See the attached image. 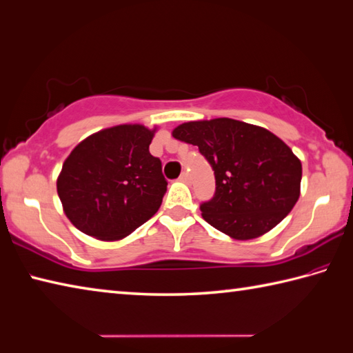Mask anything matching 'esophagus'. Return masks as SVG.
<instances>
[{"label":"esophagus","instance_id":"34e87169","mask_svg":"<svg viewBox=\"0 0 353 353\" xmlns=\"http://www.w3.org/2000/svg\"><path fill=\"white\" fill-rule=\"evenodd\" d=\"M179 179H181V181H183V183H185V184H190V181H192V178H190V174H189V172H183L181 176H179Z\"/></svg>","mask_w":353,"mask_h":353}]
</instances>
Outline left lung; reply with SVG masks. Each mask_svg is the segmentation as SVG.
Instances as JSON below:
<instances>
[{
	"label": "left lung",
	"mask_w": 353,
	"mask_h": 353,
	"mask_svg": "<svg viewBox=\"0 0 353 353\" xmlns=\"http://www.w3.org/2000/svg\"><path fill=\"white\" fill-rule=\"evenodd\" d=\"M172 136L199 148L214 170V196L202 217L236 240L263 236L292 211L301 194L302 164L269 130L230 117L178 125Z\"/></svg>",
	"instance_id": "obj_1"
}]
</instances>
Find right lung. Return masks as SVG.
Instances as JSON below:
<instances>
[{"label": "right lung", "mask_w": 353, "mask_h": 353, "mask_svg": "<svg viewBox=\"0 0 353 353\" xmlns=\"http://www.w3.org/2000/svg\"><path fill=\"white\" fill-rule=\"evenodd\" d=\"M154 132L139 123L116 125L74 148L57 193L75 228L98 240H121L159 211L168 181L150 152Z\"/></svg>", "instance_id": "right-lung-1"}]
</instances>
